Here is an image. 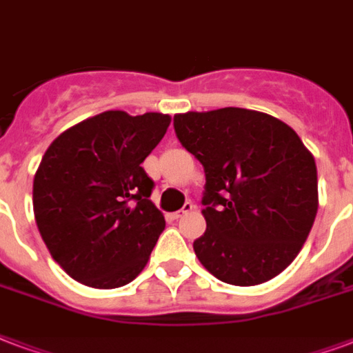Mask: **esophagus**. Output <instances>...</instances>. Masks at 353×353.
I'll list each match as a JSON object with an SVG mask.
<instances>
[{"mask_svg": "<svg viewBox=\"0 0 353 353\" xmlns=\"http://www.w3.org/2000/svg\"><path fill=\"white\" fill-rule=\"evenodd\" d=\"M194 211V205H192V203H190V201H187V203H185V205L181 207V209H179V211H176L174 212V214H172V216H174V219H183V216H185V214H188V212H192Z\"/></svg>", "mask_w": 353, "mask_h": 353, "instance_id": "34e87169", "label": "esophagus"}]
</instances>
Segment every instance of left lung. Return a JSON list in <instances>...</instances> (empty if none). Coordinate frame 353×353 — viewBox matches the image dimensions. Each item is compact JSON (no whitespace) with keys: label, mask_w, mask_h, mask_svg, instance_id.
<instances>
[{"label":"left lung","mask_w":353,"mask_h":353,"mask_svg":"<svg viewBox=\"0 0 353 353\" xmlns=\"http://www.w3.org/2000/svg\"><path fill=\"white\" fill-rule=\"evenodd\" d=\"M183 148L205 172V233L196 257L239 287L276 278L300 254L319 211L316 165L292 128L250 109L174 117Z\"/></svg>","instance_id":"left-lung-1"}]
</instances>
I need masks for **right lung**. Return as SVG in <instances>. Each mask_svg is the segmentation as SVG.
I'll list each match as a JSON object with an SVG mask.
<instances>
[{"label": "right lung", "instance_id": "1", "mask_svg": "<svg viewBox=\"0 0 353 353\" xmlns=\"http://www.w3.org/2000/svg\"><path fill=\"white\" fill-rule=\"evenodd\" d=\"M172 118L105 111L75 123L46 150L33 209L42 241L70 278L117 289L146 266L165 216L153 205L144 159Z\"/></svg>", "mask_w": 353, "mask_h": 353}]
</instances>
